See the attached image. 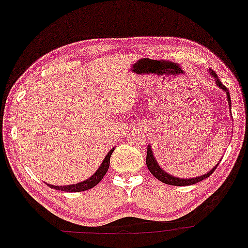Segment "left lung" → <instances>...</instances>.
Masks as SVG:
<instances>
[{"instance_id":"obj_1","label":"left lung","mask_w":248,"mask_h":248,"mask_svg":"<svg viewBox=\"0 0 248 248\" xmlns=\"http://www.w3.org/2000/svg\"><path fill=\"white\" fill-rule=\"evenodd\" d=\"M209 71H210V75H213V77L215 78V83H216V85L218 86L219 89H222V90L226 93V98H228V101H229V107H230V109H231V98H230L228 88H225V86L223 85V83L220 82L218 76H217V74L215 73L214 70L209 69ZM219 163H220V160H219ZM218 164H217L214 169H211L209 172H207L203 175H199V177L189 178V179L177 178V177H173V175H171V174H169L168 172H165L162 168H160L159 164H158L156 158H155V156H154L153 148L150 147V144H149L148 151H147V166H148L149 171L151 172V174H153L155 178H157L159 181H162V183L172 185V186H189V185L198 184V183H200V181L204 180L205 178L209 177L210 174H213L215 170H216L217 166H218Z\"/></svg>"}]
</instances>
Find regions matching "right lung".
<instances>
[{"label":"right lung","instance_id":"add662e5","mask_svg":"<svg viewBox=\"0 0 248 248\" xmlns=\"http://www.w3.org/2000/svg\"><path fill=\"white\" fill-rule=\"evenodd\" d=\"M114 149L115 148L111 149V150L107 153L106 157L104 158L103 163L100 164V166L98 168L97 171H95L90 178L86 179V180L80 181V183L75 184V185H67V186H55V185H50V184H47V186L50 187V188L62 190V192H69V193L83 192V190H88V189L92 188V187H94L95 185H98L100 183L101 179L104 178V175L106 174L107 171H108L109 159H111L112 153L114 151Z\"/></svg>","mask_w":248,"mask_h":248}]
</instances>
